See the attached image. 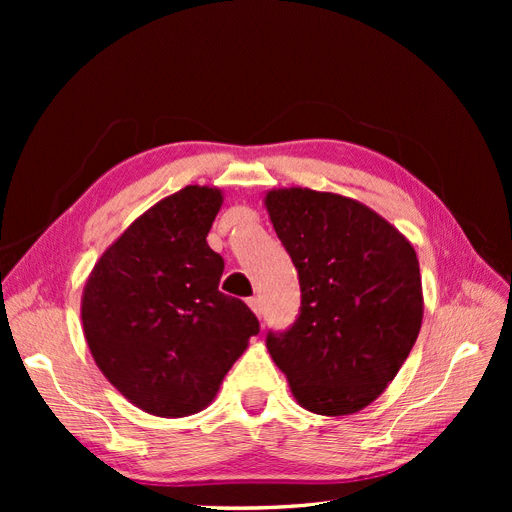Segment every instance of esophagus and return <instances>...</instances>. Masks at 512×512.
<instances>
[{
	"mask_svg": "<svg viewBox=\"0 0 512 512\" xmlns=\"http://www.w3.org/2000/svg\"><path fill=\"white\" fill-rule=\"evenodd\" d=\"M247 305H250V309L252 312L260 318V314H262V307H260V299H256V297H252V299H247Z\"/></svg>",
	"mask_w": 512,
	"mask_h": 512,
	"instance_id": "1",
	"label": "esophagus"
}]
</instances>
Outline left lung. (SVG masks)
<instances>
[{"instance_id":"1","label":"left lung","mask_w":512,"mask_h":512,"mask_svg":"<svg viewBox=\"0 0 512 512\" xmlns=\"http://www.w3.org/2000/svg\"><path fill=\"white\" fill-rule=\"evenodd\" d=\"M269 220L299 271L301 314L267 350L297 404L346 416L376 401L423 322L412 243L359 200L309 188L265 194Z\"/></svg>"}]
</instances>
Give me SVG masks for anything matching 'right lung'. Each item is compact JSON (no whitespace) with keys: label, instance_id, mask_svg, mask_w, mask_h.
<instances>
[{"label":"right lung","instance_id":"right-lung-1","mask_svg":"<svg viewBox=\"0 0 512 512\" xmlns=\"http://www.w3.org/2000/svg\"><path fill=\"white\" fill-rule=\"evenodd\" d=\"M224 194L185 185L121 232L91 269L81 320L91 356L147 414L205 410L260 331L241 299L220 292L224 260L207 235Z\"/></svg>","mask_w":512,"mask_h":512}]
</instances>
